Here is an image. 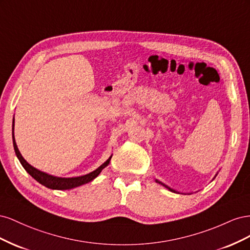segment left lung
I'll list each match as a JSON object with an SVG mask.
<instances>
[{
  "instance_id": "8db88e82",
  "label": "left lung",
  "mask_w": 250,
  "mask_h": 250,
  "mask_svg": "<svg viewBox=\"0 0 250 250\" xmlns=\"http://www.w3.org/2000/svg\"><path fill=\"white\" fill-rule=\"evenodd\" d=\"M156 183H158V184H161V185H163V186H165L166 188H169V190L171 191V192H175V191H174V190H172V188H170L169 187H167V186H166V185H164L163 183H161V181H158V180H156Z\"/></svg>"
}]
</instances>
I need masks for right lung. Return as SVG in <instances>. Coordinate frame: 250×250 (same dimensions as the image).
<instances>
[{"label":"right lung","instance_id":"add662e5","mask_svg":"<svg viewBox=\"0 0 250 250\" xmlns=\"http://www.w3.org/2000/svg\"><path fill=\"white\" fill-rule=\"evenodd\" d=\"M13 129H14V119H13V124H12V140H13V147H14V151H16V154L18 156V158L20 160L21 164L24 169L31 175L35 180L39 181L40 184L43 185L44 187H47L49 188H52V190H70V188H76L79 186H82L84 184L89 183L92 181L94 178H96L99 174L101 173V171L108 166L111 156L108 158V160L105 162L103 165H101L99 168L96 169L95 171L90 172L86 175L83 176H79V177H72V178H62V177H56V176H52L49 175V174L42 172L40 170L35 169L34 167H32L31 165H29L25 160L24 157L21 156V154L20 153V151L18 149L16 140H14V134H13Z\"/></svg>","mask_w":250,"mask_h":250}]
</instances>
